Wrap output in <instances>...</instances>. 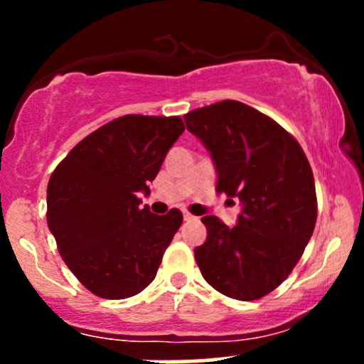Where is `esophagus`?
I'll return each instance as SVG.
<instances>
[{
	"label": "esophagus",
	"instance_id": "1",
	"mask_svg": "<svg viewBox=\"0 0 364 364\" xmlns=\"http://www.w3.org/2000/svg\"><path fill=\"white\" fill-rule=\"evenodd\" d=\"M183 219H185L186 223H191V220H195L196 217H195V215H191V214H188V212H185V214H183Z\"/></svg>",
	"mask_w": 364,
	"mask_h": 364
}]
</instances>
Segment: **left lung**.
I'll list each match as a JSON object with an SVG mask.
<instances>
[{
    "mask_svg": "<svg viewBox=\"0 0 364 364\" xmlns=\"http://www.w3.org/2000/svg\"><path fill=\"white\" fill-rule=\"evenodd\" d=\"M208 150L217 193L237 198L235 228L205 215L207 241L195 248L203 279L229 298L253 301L286 281L316 223L315 179L292 135L260 111L223 101L185 114Z\"/></svg>",
    "mask_w": 364,
    "mask_h": 364,
    "instance_id": "left-lung-1",
    "label": "left lung"
}]
</instances>
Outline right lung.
I'll return each mask as SVG.
<instances>
[{
	"label": "right lung",
	"instance_id": "obj_1",
	"mask_svg": "<svg viewBox=\"0 0 364 364\" xmlns=\"http://www.w3.org/2000/svg\"><path fill=\"white\" fill-rule=\"evenodd\" d=\"M183 132L178 116H121L75 145L49 178V231L68 269L99 298H129L156 279L183 215L152 214L139 195L150 193Z\"/></svg>",
	"mask_w": 364,
	"mask_h": 364
}]
</instances>
